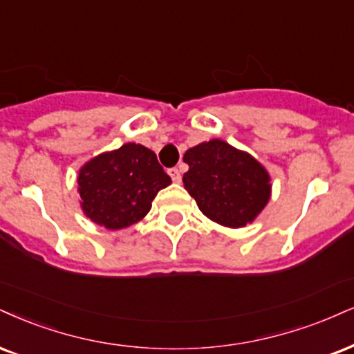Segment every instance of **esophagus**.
I'll return each instance as SVG.
<instances>
[{"label": "esophagus", "instance_id": "esophagus-1", "mask_svg": "<svg viewBox=\"0 0 354 354\" xmlns=\"http://www.w3.org/2000/svg\"><path fill=\"white\" fill-rule=\"evenodd\" d=\"M167 172H169V176H170V177H172V180H174V182H176V184H178V182H180V180H182V176H180V170H178L177 167H172V169H169V170H167Z\"/></svg>", "mask_w": 354, "mask_h": 354}]
</instances>
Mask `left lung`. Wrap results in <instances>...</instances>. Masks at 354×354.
I'll return each instance as SVG.
<instances>
[{
  "instance_id": "left-lung-1",
  "label": "left lung",
  "mask_w": 354,
  "mask_h": 354,
  "mask_svg": "<svg viewBox=\"0 0 354 354\" xmlns=\"http://www.w3.org/2000/svg\"><path fill=\"white\" fill-rule=\"evenodd\" d=\"M189 170L184 187L212 221L243 228L252 223L270 198V176L250 152L221 139L200 142L184 154Z\"/></svg>"
}]
</instances>
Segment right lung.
Returning <instances> with one entry per match:
<instances>
[{
  "instance_id": "obj_1",
  "label": "right lung",
  "mask_w": 354,
  "mask_h": 354,
  "mask_svg": "<svg viewBox=\"0 0 354 354\" xmlns=\"http://www.w3.org/2000/svg\"><path fill=\"white\" fill-rule=\"evenodd\" d=\"M170 182L154 152L136 142L95 156L77 177L82 210L106 230H123L142 220L157 192Z\"/></svg>"
}]
</instances>
